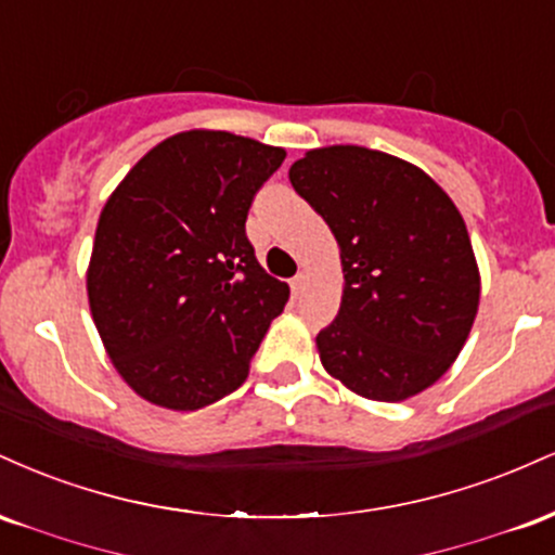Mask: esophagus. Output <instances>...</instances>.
I'll list each match as a JSON object with an SVG mask.
<instances>
[{
    "mask_svg": "<svg viewBox=\"0 0 555 555\" xmlns=\"http://www.w3.org/2000/svg\"><path fill=\"white\" fill-rule=\"evenodd\" d=\"M305 286H308V273H297V276L292 279V292H295V295H302Z\"/></svg>",
    "mask_w": 555,
    "mask_h": 555,
    "instance_id": "obj_1",
    "label": "esophagus"
}]
</instances>
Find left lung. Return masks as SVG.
<instances>
[{
	"label": "left lung",
	"mask_w": 555,
	"mask_h": 555,
	"mask_svg": "<svg viewBox=\"0 0 555 555\" xmlns=\"http://www.w3.org/2000/svg\"><path fill=\"white\" fill-rule=\"evenodd\" d=\"M289 182L339 245L341 308L315 336L326 373L373 401L425 391L460 358L480 305L460 208L415 164L362 145L308 151Z\"/></svg>",
	"instance_id": "obj_1"
}]
</instances>
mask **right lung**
<instances>
[{"mask_svg":"<svg viewBox=\"0 0 555 555\" xmlns=\"http://www.w3.org/2000/svg\"><path fill=\"white\" fill-rule=\"evenodd\" d=\"M286 151L224 130L177 132L125 175L95 227L88 305L140 399L193 412L245 384L289 286L245 234Z\"/></svg>","mask_w":555,"mask_h":555,"instance_id":"obj_1","label":"right lung"}]
</instances>
